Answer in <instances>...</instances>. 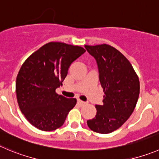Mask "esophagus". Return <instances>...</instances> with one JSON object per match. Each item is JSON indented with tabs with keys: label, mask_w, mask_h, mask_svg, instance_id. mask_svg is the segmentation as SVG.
<instances>
[{
	"label": "esophagus",
	"mask_w": 159,
	"mask_h": 159,
	"mask_svg": "<svg viewBox=\"0 0 159 159\" xmlns=\"http://www.w3.org/2000/svg\"><path fill=\"white\" fill-rule=\"evenodd\" d=\"M77 104H78L79 105H80V106H83V105H85V102H84V101H80V100H78V101H77Z\"/></svg>",
	"instance_id": "1"
}]
</instances>
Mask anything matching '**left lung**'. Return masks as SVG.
<instances>
[{"label": "left lung", "instance_id": "8db88e82", "mask_svg": "<svg viewBox=\"0 0 159 159\" xmlns=\"http://www.w3.org/2000/svg\"><path fill=\"white\" fill-rule=\"evenodd\" d=\"M85 48L96 60L105 92L103 103L95 105L97 114L87 120V126L98 134H110L134 111L140 93L139 78L127 58L113 47L104 43Z\"/></svg>", "mask_w": 159, "mask_h": 159}]
</instances>
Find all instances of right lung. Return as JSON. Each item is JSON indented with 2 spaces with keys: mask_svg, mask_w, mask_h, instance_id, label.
<instances>
[{
  "mask_svg": "<svg viewBox=\"0 0 159 159\" xmlns=\"http://www.w3.org/2000/svg\"><path fill=\"white\" fill-rule=\"evenodd\" d=\"M86 50L61 42L46 43L22 64L16 78L18 104L27 120L37 129L52 131L64 124L75 98L58 95L69 66Z\"/></svg>",
  "mask_w": 159,
  "mask_h": 159,
  "instance_id": "add662e5",
  "label": "right lung"
}]
</instances>
